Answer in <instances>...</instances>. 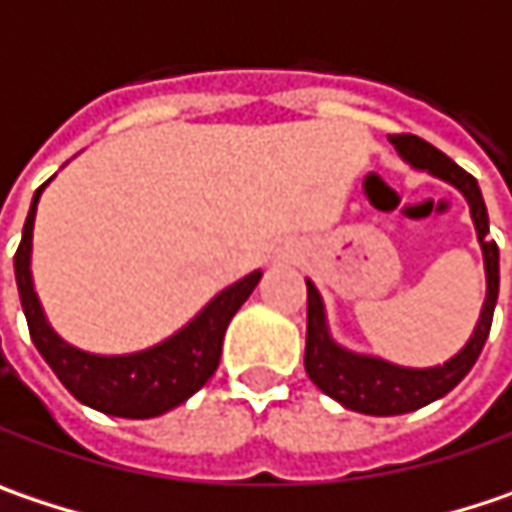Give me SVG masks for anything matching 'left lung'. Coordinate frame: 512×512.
Instances as JSON below:
<instances>
[{"mask_svg":"<svg viewBox=\"0 0 512 512\" xmlns=\"http://www.w3.org/2000/svg\"><path fill=\"white\" fill-rule=\"evenodd\" d=\"M387 139L393 142V148L399 151V157L405 163L446 180L466 198L472 221H475V233H478L481 250H484L487 300H484L478 326H475L472 338L466 341V347L452 355L446 364L420 370V367H399V364H390V361L376 358V355H361V352H352V349L335 344L329 335V326H326L323 300H320L314 282L306 279V285H309L306 373L326 396H332L335 402H341L349 411L370 414V417H396V414L417 411L422 405L446 396L455 384H460V379L475 367L481 349L487 344V335L493 326L495 300H498V247H495V241L487 238L490 218H487V206L481 198L478 180L457 163H452L443 151H437L431 142H425L414 133H396Z\"/></svg>","mask_w":512,"mask_h":512,"instance_id":"obj_1","label":"left lung"}]
</instances>
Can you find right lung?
<instances>
[{
  "mask_svg": "<svg viewBox=\"0 0 512 512\" xmlns=\"http://www.w3.org/2000/svg\"><path fill=\"white\" fill-rule=\"evenodd\" d=\"M49 180L34 192V201L28 209L22 241L14 256V274H17L19 303L28 320V332L34 347L46 358V364L55 370L63 387L84 405H90L110 417H128V420H148L160 417L165 411L183 405L192 393H198L203 384L212 379L221 361L224 332L241 309V303L253 294L259 285L262 271H253L244 279L233 282L221 294H215L180 332L165 338L157 347L130 352V355H95L66 344L55 329L49 326L43 306L34 291L31 279V236H34V215L37 203Z\"/></svg>",
  "mask_w": 512,
  "mask_h": 512,
  "instance_id": "right-lung-1",
  "label": "right lung"
}]
</instances>
